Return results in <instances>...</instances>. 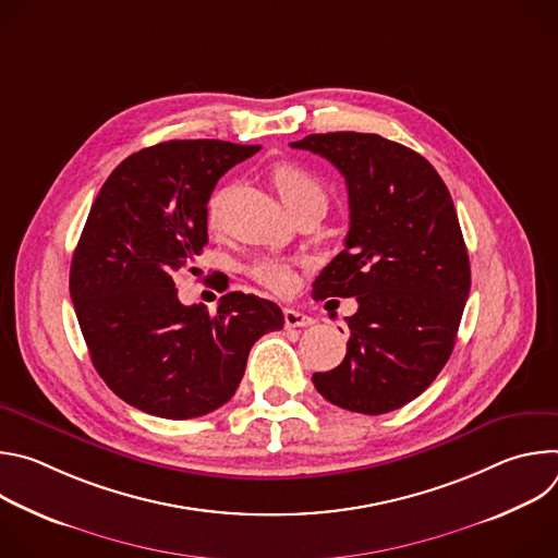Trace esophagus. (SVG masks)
<instances>
[{
  "mask_svg": "<svg viewBox=\"0 0 558 558\" xmlns=\"http://www.w3.org/2000/svg\"><path fill=\"white\" fill-rule=\"evenodd\" d=\"M315 320L311 315L295 311V308H284V325L287 329H295V327H311Z\"/></svg>",
  "mask_w": 558,
  "mask_h": 558,
  "instance_id": "obj_1",
  "label": "esophagus"
}]
</instances>
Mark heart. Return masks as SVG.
<instances>
[{"label":"heart","instance_id":"heart-1","mask_svg":"<svg viewBox=\"0 0 558 558\" xmlns=\"http://www.w3.org/2000/svg\"><path fill=\"white\" fill-rule=\"evenodd\" d=\"M274 183L289 209L300 207L304 203H313V201L327 205L325 185L317 181L308 170H304L300 166H293V163L278 166L274 170ZM227 192H229L227 187H218L207 201V222L211 227H216L222 218ZM247 271L256 282H260L263 287H267L274 293H289L295 287L293 267L280 258H271V256L256 258Z\"/></svg>","mask_w":558,"mask_h":558}]
</instances>
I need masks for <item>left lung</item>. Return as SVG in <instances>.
<instances>
[{
	"label": "left lung",
	"instance_id": "1",
	"mask_svg": "<svg viewBox=\"0 0 558 558\" xmlns=\"http://www.w3.org/2000/svg\"><path fill=\"white\" fill-rule=\"evenodd\" d=\"M291 147L331 161L349 190L344 250L313 298H357L347 357L313 384L331 404L381 415L413 402L448 362L470 263L448 187L407 145L379 134H308Z\"/></svg>",
	"mask_w": 558,
	"mask_h": 558
}]
</instances>
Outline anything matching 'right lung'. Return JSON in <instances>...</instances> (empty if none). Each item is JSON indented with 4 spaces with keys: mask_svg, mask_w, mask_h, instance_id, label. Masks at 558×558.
<instances>
[{
    "mask_svg": "<svg viewBox=\"0 0 558 558\" xmlns=\"http://www.w3.org/2000/svg\"><path fill=\"white\" fill-rule=\"evenodd\" d=\"M258 149L216 138L158 143L128 156L93 203L70 298L97 373L143 413L192 420L220 409L256 340L284 325L280 306L254 293H225L209 313L181 304L174 287L207 245L218 179Z\"/></svg>",
    "mask_w": 558,
    "mask_h": 558,
    "instance_id": "right-lung-1",
    "label": "right lung"
}]
</instances>
